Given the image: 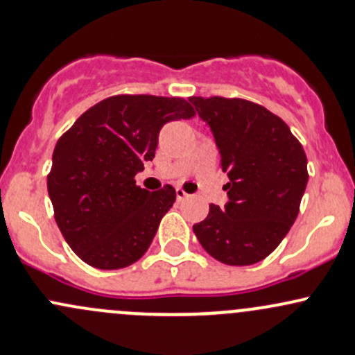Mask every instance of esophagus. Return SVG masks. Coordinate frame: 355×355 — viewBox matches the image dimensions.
Returning <instances> with one entry per match:
<instances>
[{"mask_svg": "<svg viewBox=\"0 0 355 355\" xmlns=\"http://www.w3.org/2000/svg\"><path fill=\"white\" fill-rule=\"evenodd\" d=\"M189 194L184 191V189H181V188H176V198H178V201H181V200H184V198H188Z\"/></svg>", "mask_w": 355, "mask_h": 355, "instance_id": "esophagus-1", "label": "esophagus"}]
</instances>
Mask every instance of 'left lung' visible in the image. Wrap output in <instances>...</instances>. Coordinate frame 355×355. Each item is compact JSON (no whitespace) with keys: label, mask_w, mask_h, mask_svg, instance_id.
<instances>
[{"label":"left lung","mask_w":355,"mask_h":355,"mask_svg":"<svg viewBox=\"0 0 355 355\" xmlns=\"http://www.w3.org/2000/svg\"><path fill=\"white\" fill-rule=\"evenodd\" d=\"M227 173L223 208L209 205L193 230L203 249L228 266H250L272 252L300 211L308 182L306 155L288 125L247 100L191 96Z\"/></svg>","instance_id":"obj_1"}]
</instances>
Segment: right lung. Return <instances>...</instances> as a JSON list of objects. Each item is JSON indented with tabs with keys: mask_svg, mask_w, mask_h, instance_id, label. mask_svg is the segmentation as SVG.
I'll return each mask as SVG.
<instances>
[{
	"mask_svg": "<svg viewBox=\"0 0 355 355\" xmlns=\"http://www.w3.org/2000/svg\"><path fill=\"white\" fill-rule=\"evenodd\" d=\"M193 115L182 98L120 94L91 106L60 137L49 196L57 227L86 264L121 269L147 252L176 191L167 184L150 193L133 178L155 157L164 125Z\"/></svg>",
	"mask_w": 355,
	"mask_h": 355,
	"instance_id": "obj_1",
	"label": "right lung"
}]
</instances>
